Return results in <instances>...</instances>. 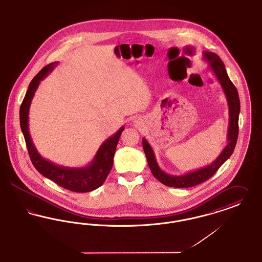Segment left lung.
I'll use <instances>...</instances> for the list:
<instances>
[{"mask_svg":"<svg viewBox=\"0 0 262 262\" xmlns=\"http://www.w3.org/2000/svg\"><path fill=\"white\" fill-rule=\"evenodd\" d=\"M203 58L209 63V67L219 80L228 101L230 115L227 139L228 144L223 149L221 154L215 158V161H213L211 164L200 169L188 172L183 175H170L159 167L152 147L150 146L146 139H142L143 150L152 175L159 182L169 187L189 188L205 182L215 174L217 169L228 160V158H230L236 144L238 136V116L241 111L238 93L227 74L225 64L215 53L204 51Z\"/></svg>","mask_w":262,"mask_h":262,"instance_id":"1","label":"left lung"}]
</instances>
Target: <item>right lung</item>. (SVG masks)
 <instances>
[{
    "label": "right lung",
    "mask_w": 262,
    "mask_h": 262,
    "mask_svg": "<svg viewBox=\"0 0 262 262\" xmlns=\"http://www.w3.org/2000/svg\"><path fill=\"white\" fill-rule=\"evenodd\" d=\"M57 64L58 62L48 64L31 80L29 89L19 108L20 128L25 137L31 162L35 169L45 177L61 186L62 188H65L72 192L86 193L99 188L105 182L113 167L116 147L124 127L122 126L114 136L110 137L105 140V142L102 143L91 163L85 167H65L57 165L49 160H47L38 154L31 140L29 130V112L31 100L40 81L43 78L47 77Z\"/></svg>",
    "instance_id": "right-lung-1"
}]
</instances>
